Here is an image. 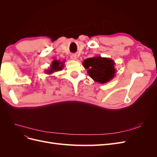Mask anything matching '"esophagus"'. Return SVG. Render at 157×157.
Wrapping results in <instances>:
<instances>
[{
    "mask_svg": "<svg viewBox=\"0 0 157 157\" xmlns=\"http://www.w3.org/2000/svg\"><path fill=\"white\" fill-rule=\"evenodd\" d=\"M71 59H73V60H76L77 59V56L76 54H72L71 56Z\"/></svg>",
    "mask_w": 157,
    "mask_h": 157,
    "instance_id": "34e87169",
    "label": "esophagus"
}]
</instances>
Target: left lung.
<instances>
[{"mask_svg":"<svg viewBox=\"0 0 157 157\" xmlns=\"http://www.w3.org/2000/svg\"><path fill=\"white\" fill-rule=\"evenodd\" d=\"M82 65L90 77L98 83H107L115 77V63L111 58L95 56L84 59Z\"/></svg>","mask_w":157,"mask_h":157,"instance_id":"1","label":"left lung"}]
</instances>
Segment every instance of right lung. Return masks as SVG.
<instances>
[{
  "label": "right lung",
  "mask_w": 157,
  "mask_h": 157,
  "mask_svg": "<svg viewBox=\"0 0 157 157\" xmlns=\"http://www.w3.org/2000/svg\"><path fill=\"white\" fill-rule=\"evenodd\" d=\"M65 62V61H63V62H61V61L59 60H54L53 61H52V63L50 65V68L48 69V70H46L45 72L46 74H48V75H50V74H52L54 73V72H57V71H61V69H62L63 68V63Z\"/></svg>",
  "instance_id": "1"
}]
</instances>
